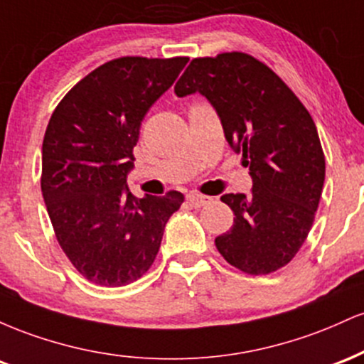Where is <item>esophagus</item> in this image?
Segmentation results:
<instances>
[{
    "mask_svg": "<svg viewBox=\"0 0 364 364\" xmlns=\"http://www.w3.org/2000/svg\"><path fill=\"white\" fill-rule=\"evenodd\" d=\"M186 202L191 203L193 207H203L210 202V196L205 195H198V193H188L186 195Z\"/></svg>",
    "mask_w": 364,
    "mask_h": 364,
    "instance_id": "1",
    "label": "esophagus"
}]
</instances>
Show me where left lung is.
Segmentation results:
<instances>
[{"label": "left lung", "instance_id": "8db88e82", "mask_svg": "<svg viewBox=\"0 0 364 364\" xmlns=\"http://www.w3.org/2000/svg\"><path fill=\"white\" fill-rule=\"evenodd\" d=\"M174 92L205 95L253 179L250 195L220 196L236 217L215 237L219 253L250 275L286 267L308 237L325 181L310 112L277 73L241 51L191 60Z\"/></svg>", "mask_w": 364, "mask_h": 364}]
</instances>
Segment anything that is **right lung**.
<instances>
[{
    "label": "right lung",
    "mask_w": 364,
    "mask_h": 364,
    "mask_svg": "<svg viewBox=\"0 0 364 364\" xmlns=\"http://www.w3.org/2000/svg\"><path fill=\"white\" fill-rule=\"evenodd\" d=\"M186 63V56L116 58L83 77L53 111L41 190L58 243L92 284L119 287L140 279L185 202L174 190L136 198L124 183L141 119Z\"/></svg>",
    "instance_id": "1"
}]
</instances>
